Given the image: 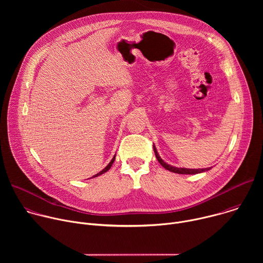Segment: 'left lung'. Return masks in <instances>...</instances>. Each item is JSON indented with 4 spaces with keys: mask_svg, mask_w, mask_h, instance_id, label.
<instances>
[{
    "mask_svg": "<svg viewBox=\"0 0 263 263\" xmlns=\"http://www.w3.org/2000/svg\"><path fill=\"white\" fill-rule=\"evenodd\" d=\"M153 147H154V153L156 155V158L157 160L159 161V163L167 171L170 172H173V173H176V174H183V175H196V174H200V173H204V172H207L209 171L211 167H207V168H185V167H176V166H173L168 163H166L165 161L162 160V158L159 156L157 149H156V146L153 144Z\"/></svg>",
    "mask_w": 263,
    "mask_h": 263,
    "instance_id": "left-lung-1",
    "label": "left lung"
}]
</instances>
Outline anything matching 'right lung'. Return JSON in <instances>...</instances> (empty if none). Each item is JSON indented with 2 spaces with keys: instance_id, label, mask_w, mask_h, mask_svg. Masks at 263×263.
I'll return each mask as SVG.
<instances>
[{
  "instance_id": "add662e5",
  "label": "right lung",
  "mask_w": 263,
  "mask_h": 263,
  "mask_svg": "<svg viewBox=\"0 0 263 263\" xmlns=\"http://www.w3.org/2000/svg\"><path fill=\"white\" fill-rule=\"evenodd\" d=\"M115 160H116V155L114 156V158L111 159V161L108 163V165H106V167H105V168H103L100 173H98L97 175H95V176H93V178H95V177H98V176H100V175H102V174H104V173H106L107 171H109V168L112 166V163H114V161H115Z\"/></svg>"
}]
</instances>
